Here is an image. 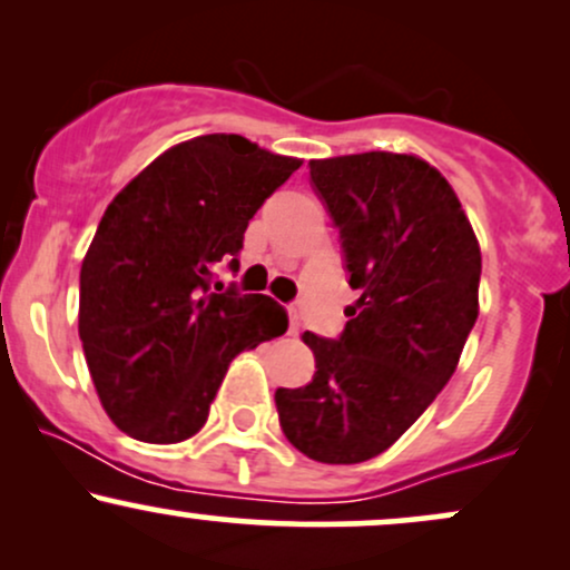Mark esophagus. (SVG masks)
<instances>
[{
    "mask_svg": "<svg viewBox=\"0 0 570 570\" xmlns=\"http://www.w3.org/2000/svg\"><path fill=\"white\" fill-rule=\"evenodd\" d=\"M299 326H303V318H299L297 307H289V335H297Z\"/></svg>",
    "mask_w": 570,
    "mask_h": 570,
    "instance_id": "1",
    "label": "esophagus"
}]
</instances>
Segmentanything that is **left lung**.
I'll use <instances>...</instances> for the list:
<instances>
[{
	"instance_id": "left-lung-1",
	"label": "left lung",
	"mask_w": 570,
	"mask_h": 570,
	"mask_svg": "<svg viewBox=\"0 0 570 570\" xmlns=\"http://www.w3.org/2000/svg\"><path fill=\"white\" fill-rule=\"evenodd\" d=\"M307 166L358 299L337 340L303 335L316 372L303 389L276 391L278 421L313 461L362 463L453 377L480 313L482 254L453 187L426 160L362 153Z\"/></svg>"
}]
</instances>
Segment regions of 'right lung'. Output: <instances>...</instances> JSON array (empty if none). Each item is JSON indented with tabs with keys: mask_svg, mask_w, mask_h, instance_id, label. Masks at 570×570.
Returning a JSON list of instances; mask_svg holds the SVG:
<instances>
[{
	"mask_svg": "<svg viewBox=\"0 0 570 570\" xmlns=\"http://www.w3.org/2000/svg\"><path fill=\"white\" fill-rule=\"evenodd\" d=\"M303 166L238 134L176 144L104 212L80 271V340L112 423L153 444L185 442L208 417L240 351L284 335L267 294L222 289L248 219Z\"/></svg>",
	"mask_w": 570,
	"mask_h": 570,
	"instance_id": "add662e5",
	"label": "right lung"
}]
</instances>
